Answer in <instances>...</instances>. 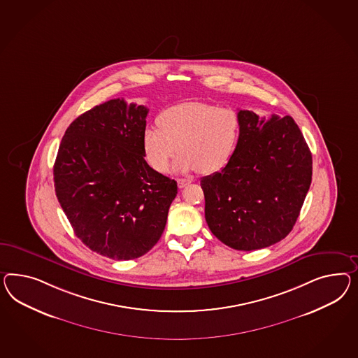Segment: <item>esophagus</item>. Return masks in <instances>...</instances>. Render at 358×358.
I'll return each mask as SVG.
<instances>
[{
  "instance_id": "1",
  "label": "esophagus",
  "mask_w": 358,
  "mask_h": 358,
  "mask_svg": "<svg viewBox=\"0 0 358 358\" xmlns=\"http://www.w3.org/2000/svg\"><path fill=\"white\" fill-rule=\"evenodd\" d=\"M189 184H192V180H187V178H178L177 180V185H178L180 189H182V187L187 186Z\"/></svg>"
}]
</instances>
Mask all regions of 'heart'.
I'll use <instances>...</instances> for the list:
<instances>
[{
	"label": "heart",
	"instance_id": "heart-1",
	"mask_svg": "<svg viewBox=\"0 0 358 358\" xmlns=\"http://www.w3.org/2000/svg\"><path fill=\"white\" fill-rule=\"evenodd\" d=\"M159 127L143 133L148 164L165 173L178 152L174 171L203 173L220 171L231 160L241 134V117L232 108L202 101H185L169 106L157 118Z\"/></svg>",
	"mask_w": 358,
	"mask_h": 358
}]
</instances>
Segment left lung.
<instances>
[{
	"instance_id": "1",
	"label": "left lung",
	"mask_w": 358,
	"mask_h": 358,
	"mask_svg": "<svg viewBox=\"0 0 358 358\" xmlns=\"http://www.w3.org/2000/svg\"><path fill=\"white\" fill-rule=\"evenodd\" d=\"M241 134L220 172L206 176L204 215L227 246L252 252L285 238L311 184L313 159L290 116L240 110Z\"/></svg>"
}]
</instances>
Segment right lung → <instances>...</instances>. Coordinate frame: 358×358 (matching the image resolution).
<instances>
[{"label":"right lung","instance_id":"1","mask_svg":"<svg viewBox=\"0 0 358 358\" xmlns=\"http://www.w3.org/2000/svg\"><path fill=\"white\" fill-rule=\"evenodd\" d=\"M148 109L113 99L76 118L53 166L55 189L74 233L116 261L150 252L164 232L177 182L145 160Z\"/></svg>","mask_w":358,"mask_h":358}]
</instances>
